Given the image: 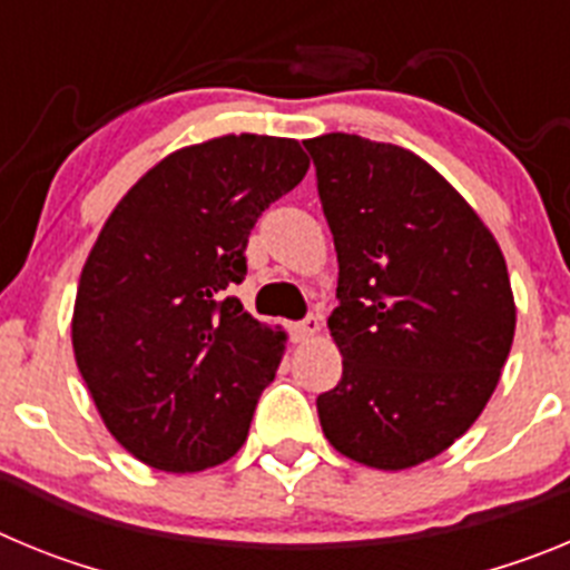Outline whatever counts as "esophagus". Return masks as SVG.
Instances as JSON below:
<instances>
[{
  "mask_svg": "<svg viewBox=\"0 0 570 570\" xmlns=\"http://www.w3.org/2000/svg\"><path fill=\"white\" fill-rule=\"evenodd\" d=\"M320 331H322V320H320V316L311 314L308 320H302V322H296V325H294V340L296 342H308V340H314Z\"/></svg>",
  "mask_w": 570,
  "mask_h": 570,
  "instance_id": "34e87169",
  "label": "esophagus"
}]
</instances>
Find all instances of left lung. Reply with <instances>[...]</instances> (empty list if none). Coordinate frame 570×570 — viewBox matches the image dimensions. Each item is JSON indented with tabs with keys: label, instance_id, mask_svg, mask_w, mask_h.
Instances as JSON below:
<instances>
[{
	"label": "left lung",
	"instance_id": "8db88e82",
	"mask_svg": "<svg viewBox=\"0 0 570 570\" xmlns=\"http://www.w3.org/2000/svg\"><path fill=\"white\" fill-rule=\"evenodd\" d=\"M334 234L342 380L316 400L347 460L405 471L454 445L485 411L511 354L505 256L445 176L400 145L305 139Z\"/></svg>",
	"mask_w": 570,
	"mask_h": 570
}]
</instances>
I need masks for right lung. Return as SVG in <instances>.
I'll return each instance as SVG.
<instances>
[{"label":"right lung","mask_w":570,"mask_h":570,"mask_svg":"<svg viewBox=\"0 0 570 570\" xmlns=\"http://www.w3.org/2000/svg\"><path fill=\"white\" fill-rule=\"evenodd\" d=\"M308 168L296 139L214 136L159 159L105 219L70 342L105 428L145 465L205 471L248 436L288 334L223 294L262 210Z\"/></svg>","instance_id":"add662e5"}]
</instances>
